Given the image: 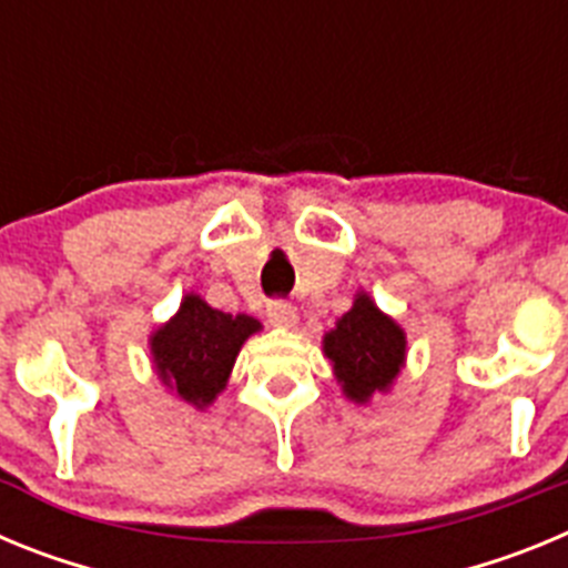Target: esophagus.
Wrapping results in <instances>:
<instances>
[{"instance_id": "1", "label": "esophagus", "mask_w": 568, "mask_h": 568, "mask_svg": "<svg viewBox=\"0 0 568 568\" xmlns=\"http://www.w3.org/2000/svg\"><path fill=\"white\" fill-rule=\"evenodd\" d=\"M267 318L273 327H295V321H298V313H295L293 304L287 301H270L267 304Z\"/></svg>"}]
</instances>
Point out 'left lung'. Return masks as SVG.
<instances>
[{"label":"left lung","mask_w":568,"mask_h":568,"mask_svg":"<svg viewBox=\"0 0 568 568\" xmlns=\"http://www.w3.org/2000/svg\"><path fill=\"white\" fill-rule=\"evenodd\" d=\"M324 355L346 398L366 404L398 378L406 361V333L369 295L358 293L335 329L324 335Z\"/></svg>","instance_id":"obj_1"}]
</instances>
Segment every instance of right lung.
Here are the masks:
<instances>
[{
  "instance_id": "1",
  "label": "right lung",
  "mask_w": 568,
  "mask_h": 568,
  "mask_svg": "<svg viewBox=\"0 0 568 568\" xmlns=\"http://www.w3.org/2000/svg\"><path fill=\"white\" fill-rule=\"evenodd\" d=\"M258 329L253 315L222 313L202 295H184L179 313L150 335L155 375L179 398L204 409L227 386L235 355Z\"/></svg>"
}]
</instances>
